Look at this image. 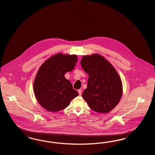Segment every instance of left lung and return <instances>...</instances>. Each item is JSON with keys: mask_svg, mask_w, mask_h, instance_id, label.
I'll return each mask as SVG.
<instances>
[{"mask_svg": "<svg viewBox=\"0 0 155 155\" xmlns=\"http://www.w3.org/2000/svg\"><path fill=\"white\" fill-rule=\"evenodd\" d=\"M75 55L59 53L47 60L39 68L34 83L38 103L49 111L63 110L78 95L71 82L64 77L74 69L77 62Z\"/></svg>", "mask_w": 155, "mask_h": 155, "instance_id": "obj_1", "label": "left lung"}]
</instances>
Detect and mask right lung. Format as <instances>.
Here are the masks:
<instances>
[{
  "label": "right lung",
  "mask_w": 155,
  "mask_h": 155,
  "mask_svg": "<svg viewBox=\"0 0 155 155\" xmlns=\"http://www.w3.org/2000/svg\"><path fill=\"white\" fill-rule=\"evenodd\" d=\"M81 64L89 75L87 88L82 93V97L92 110L109 112L118 104L122 95V83L117 73L98 54L83 56Z\"/></svg>",
  "instance_id": "1"
}]
</instances>
